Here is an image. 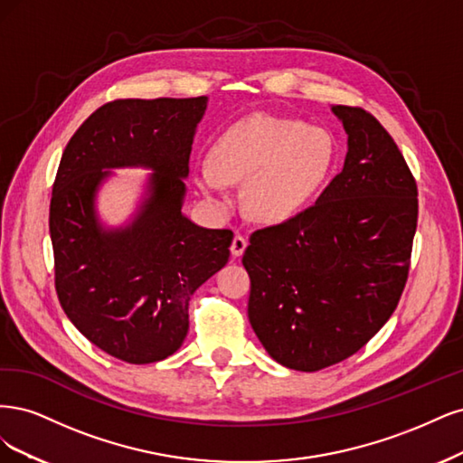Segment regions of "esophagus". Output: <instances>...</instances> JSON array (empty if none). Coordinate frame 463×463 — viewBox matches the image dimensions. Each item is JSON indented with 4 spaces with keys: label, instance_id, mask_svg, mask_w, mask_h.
I'll return each instance as SVG.
<instances>
[{
    "label": "esophagus",
    "instance_id": "1",
    "mask_svg": "<svg viewBox=\"0 0 463 463\" xmlns=\"http://www.w3.org/2000/svg\"><path fill=\"white\" fill-rule=\"evenodd\" d=\"M246 246H248L246 236H242V234H236V236L232 238V244H231V253H232L234 258H241L242 253H244V250H246Z\"/></svg>",
    "mask_w": 463,
    "mask_h": 463
}]
</instances>
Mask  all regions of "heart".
<instances>
[{
  "mask_svg": "<svg viewBox=\"0 0 463 463\" xmlns=\"http://www.w3.org/2000/svg\"><path fill=\"white\" fill-rule=\"evenodd\" d=\"M336 146L321 127L296 118L251 115L231 125L212 146V159L194 165V181L219 210L232 203L229 184L243 183L250 217L280 222L300 213L329 178Z\"/></svg>",
  "mask_w": 463,
  "mask_h": 463,
  "instance_id": "obj_1",
  "label": "heart"
}]
</instances>
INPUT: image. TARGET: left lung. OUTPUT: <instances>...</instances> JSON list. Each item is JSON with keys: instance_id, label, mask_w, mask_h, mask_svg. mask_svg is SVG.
<instances>
[{"instance_id": "8db88e82", "label": "left lung", "mask_w": 463, "mask_h": 463, "mask_svg": "<svg viewBox=\"0 0 463 463\" xmlns=\"http://www.w3.org/2000/svg\"><path fill=\"white\" fill-rule=\"evenodd\" d=\"M333 111L348 134L345 169L307 210L253 231L242 258L251 329L296 371L346 360L391 319L417 229V184L391 134L362 108Z\"/></svg>"}]
</instances>
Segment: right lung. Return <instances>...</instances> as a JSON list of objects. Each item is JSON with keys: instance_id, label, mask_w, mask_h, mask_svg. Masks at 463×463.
Returning <instances> with one entry per match:
<instances>
[{"instance_id": "1", "label": "right lung", "mask_w": 463, "mask_h": 463, "mask_svg": "<svg viewBox=\"0 0 463 463\" xmlns=\"http://www.w3.org/2000/svg\"><path fill=\"white\" fill-rule=\"evenodd\" d=\"M207 98L115 99L69 140L55 175L50 234L55 290L71 323L127 364L175 354L188 302L229 261L232 231L194 225L181 212L194 132ZM150 166L148 198L128 228L106 232L95 190L115 166Z\"/></svg>"}]
</instances>
